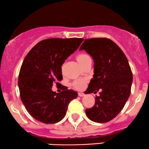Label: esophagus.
<instances>
[{"instance_id":"1","label":"esophagus","mask_w":149,"mask_h":149,"mask_svg":"<svg viewBox=\"0 0 149 149\" xmlns=\"http://www.w3.org/2000/svg\"><path fill=\"white\" fill-rule=\"evenodd\" d=\"M85 95L84 93H83V92H78V96L79 97H83Z\"/></svg>"}]
</instances>
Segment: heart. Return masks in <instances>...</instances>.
Instances as JSON below:
<instances>
[{"label":"heart","mask_w":149,"mask_h":149,"mask_svg":"<svg viewBox=\"0 0 149 149\" xmlns=\"http://www.w3.org/2000/svg\"><path fill=\"white\" fill-rule=\"evenodd\" d=\"M76 59L77 60H78V63H79L81 66H83V65L87 61L89 60V59H90V56H89L88 54H85V53H81V54H79L78 56H77ZM85 82H86V80L85 79H78L75 80V81H73L72 85L76 89L81 90V89H83V87H84Z\"/></svg>","instance_id":"b5f03b06"}]
</instances>
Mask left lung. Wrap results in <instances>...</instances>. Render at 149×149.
Instances as JSON below:
<instances>
[{"label":"left lung","mask_w":149,"mask_h":149,"mask_svg":"<svg viewBox=\"0 0 149 149\" xmlns=\"http://www.w3.org/2000/svg\"><path fill=\"white\" fill-rule=\"evenodd\" d=\"M85 49L95 62L93 78L87 93H96L95 105L85 110L89 119L96 123H107L123 109L131 92L132 73L123 52L107 38L85 39L80 50Z\"/></svg>","instance_id":"left-lung-1"}]
</instances>
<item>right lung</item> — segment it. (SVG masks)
I'll list each match as a JSON object with an SVG mask.
<instances>
[{"label": "right lung", "instance_id": "right-lung-1", "mask_svg": "<svg viewBox=\"0 0 149 149\" xmlns=\"http://www.w3.org/2000/svg\"><path fill=\"white\" fill-rule=\"evenodd\" d=\"M83 38H49L41 40L29 52L19 71L18 85L20 97L33 118L46 124L64 118L71 101L77 92L64 89L53 92V84L61 86V66L78 48Z\"/></svg>", "mask_w": 149, "mask_h": 149}]
</instances>
